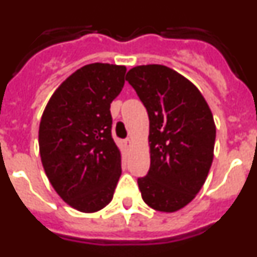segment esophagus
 <instances>
[{"label": "esophagus", "mask_w": 257, "mask_h": 257, "mask_svg": "<svg viewBox=\"0 0 257 257\" xmlns=\"http://www.w3.org/2000/svg\"><path fill=\"white\" fill-rule=\"evenodd\" d=\"M131 143H133V140H131V138H127V139H126V144L130 145Z\"/></svg>", "instance_id": "1"}]
</instances>
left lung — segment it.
<instances>
[{
  "label": "left lung",
  "instance_id": "left-lung-1",
  "mask_svg": "<svg viewBox=\"0 0 257 257\" xmlns=\"http://www.w3.org/2000/svg\"><path fill=\"white\" fill-rule=\"evenodd\" d=\"M126 81L149 117L151 167L138 179L143 199L157 211L180 210L210 171L216 138L212 113L198 88L165 65L133 68Z\"/></svg>",
  "mask_w": 257,
  "mask_h": 257
}]
</instances>
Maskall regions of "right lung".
<instances>
[{
    "label": "right lung",
    "instance_id": "right-lung-1",
    "mask_svg": "<svg viewBox=\"0 0 257 257\" xmlns=\"http://www.w3.org/2000/svg\"><path fill=\"white\" fill-rule=\"evenodd\" d=\"M126 67L94 63L59 86L41 118V161L68 205L95 212L112 201L121 154L112 136L110 103L124 85Z\"/></svg>",
    "mask_w": 257,
    "mask_h": 257
}]
</instances>
